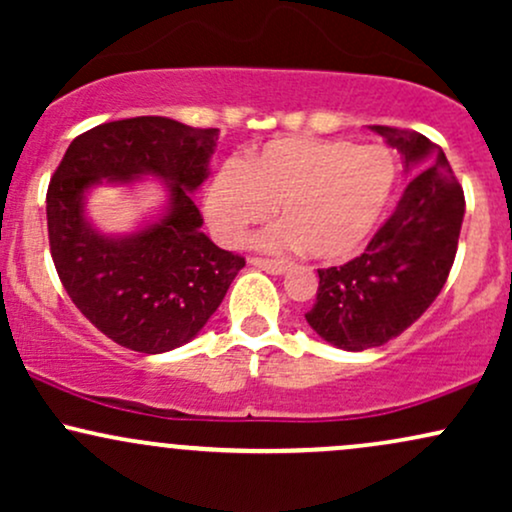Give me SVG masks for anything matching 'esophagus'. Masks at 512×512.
<instances>
[{
	"label": "esophagus",
	"instance_id": "1",
	"mask_svg": "<svg viewBox=\"0 0 512 512\" xmlns=\"http://www.w3.org/2000/svg\"><path fill=\"white\" fill-rule=\"evenodd\" d=\"M248 262L252 264V267L264 269V272H269V274H284L286 269H289V264L286 262L267 260V257H248Z\"/></svg>",
	"mask_w": 512,
	"mask_h": 512
}]
</instances>
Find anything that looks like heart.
Wrapping results in <instances>:
<instances>
[{"mask_svg": "<svg viewBox=\"0 0 512 512\" xmlns=\"http://www.w3.org/2000/svg\"><path fill=\"white\" fill-rule=\"evenodd\" d=\"M397 166L385 146L342 139H272L209 180L204 209L214 236L243 240L279 204L284 223L255 238L262 250H303L320 262L354 257L383 219Z\"/></svg>", "mask_w": 512, "mask_h": 512, "instance_id": "b5f03b06", "label": "heart"}]
</instances>
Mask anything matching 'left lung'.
Listing matches in <instances>:
<instances>
[{
    "mask_svg": "<svg viewBox=\"0 0 512 512\" xmlns=\"http://www.w3.org/2000/svg\"><path fill=\"white\" fill-rule=\"evenodd\" d=\"M404 158L428 163L368 248L342 267L317 269V301L305 320L346 351L383 346L426 313L448 281L464 216V192L443 149L414 129L370 125Z\"/></svg>",
    "mask_w": 512,
    "mask_h": 512,
    "instance_id": "obj_1",
    "label": "left lung"
}]
</instances>
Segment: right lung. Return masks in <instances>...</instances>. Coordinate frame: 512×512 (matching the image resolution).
Returning a JSON list of instances; mask_svg holds the SVG:
<instances>
[{
  "instance_id": "right-lung-1",
  "label": "right lung",
  "mask_w": 512,
  "mask_h": 512,
  "mask_svg": "<svg viewBox=\"0 0 512 512\" xmlns=\"http://www.w3.org/2000/svg\"><path fill=\"white\" fill-rule=\"evenodd\" d=\"M219 129L168 117L98 125L69 144L48 187L50 252L64 291L93 327L125 349L163 354L190 342L219 308L245 257L204 236L195 192L209 175ZM156 174L169 182L161 222L125 239L93 232L83 192L101 177Z\"/></svg>"
}]
</instances>
